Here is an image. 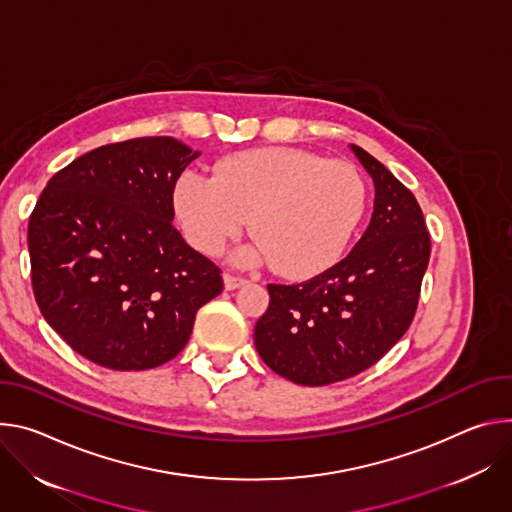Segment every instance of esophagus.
<instances>
[{"instance_id": "34e87169", "label": "esophagus", "mask_w": 512, "mask_h": 512, "mask_svg": "<svg viewBox=\"0 0 512 512\" xmlns=\"http://www.w3.org/2000/svg\"><path fill=\"white\" fill-rule=\"evenodd\" d=\"M223 285H225V289H227V291H234V289H238V287L246 285V278L236 276V274H230V272H225V274H223Z\"/></svg>"}]
</instances>
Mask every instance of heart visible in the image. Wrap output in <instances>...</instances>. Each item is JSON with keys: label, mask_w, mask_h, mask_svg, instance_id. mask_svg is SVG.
<instances>
[{"label": "heart", "mask_w": 512, "mask_h": 512, "mask_svg": "<svg viewBox=\"0 0 512 512\" xmlns=\"http://www.w3.org/2000/svg\"><path fill=\"white\" fill-rule=\"evenodd\" d=\"M187 240L217 254L252 221L256 258L303 278L333 264L348 246L366 205L358 170L295 148L248 150L217 164L215 177L185 170L173 189Z\"/></svg>", "instance_id": "obj_1"}]
</instances>
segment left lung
I'll return each instance as SVG.
<instances>
[{
    "instance_id": "obj_1",
    "label": "left lung",
    "mask_w": 512,
    "mask_h": 512,
    "mask_svg": "<svg viewBox=\"0 0 512 512\" xmlns=\"http://www.w3.org/2000/svg\"><path fill=\"white\" fill-rule=\"evenodd\" d=\"M374 181V213L354 250L299 285H268L254 344L278 376L325 386L374 366L409 329L431 238L415 195L360 146Z\"/></svg>"
}]
</instances>
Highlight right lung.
Returning a JSON list of instances; mask_svg holds the SVG:
<instances>
[{"label":"right lung","mask_w":512,"mask_h":512,"mask_svg":"<svg viewBox=\"0 0 512 512\" xmlns=\"http://www.w3.org/2000/svg\"><path fill=\"white\" fill-rule=\"evenodd\" d=\"M199 156L170 136L95 148L44 187L28 223L32 289L48 325L83 358L150 370L189 342L221 268L173 225V189Z\"/></svg>","instance_id":"1"}]
</instances>
